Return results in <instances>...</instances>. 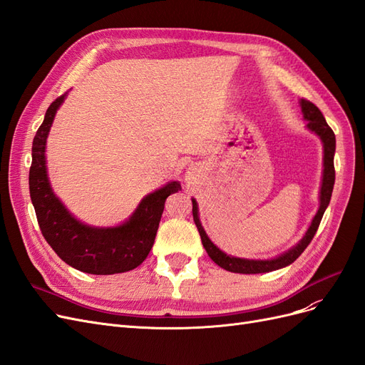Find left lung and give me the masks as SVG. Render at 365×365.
Returning <instances> with one entry per match:
<instances>
[{"label": "left lung", "instance_id": "left-lung-1", "mask_svg": "<svg viewBox=\"0 0 365 365\" xmlns=\"http://www.w3.org/2000/svg\"><path fill=\"white\" fill-rule=\"evenodd\" d=\"M302 111L304 118L309 121L307 128L322 138L323 146H324V172H323V184H322V196H319V208L318 213L315 215L311 227H309L307 233L302 239V242L298 245H295L292 250L288 252L282 254L280 257L272 259V260H247V259H237V257H230L225 252L220 251L216 245H213V242L210 240L205 235V231L200 222V217H197V205L196 201L192 200L193 202V220L197 227V231H200V236L202 240V245L216 264H219L220 268H224L230 272H240V274H259V272H269L280 269L283 267H288L294 260L302 256V252L307 248V245L311 244V240L314 239L317 230L319 227V222H322V217L326 212V208L330 202V196H332L334 190V184H335V165H334V155H335V134L334 130L330 129V126L326 123V118L323 117L322 111L312 103L306 101V98H302Z\"/></svg>", "mask_w": 365, "mask_h": 365}]
</instances>
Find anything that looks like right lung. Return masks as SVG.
<instances>
[{"mask_svg": "<svg viewBox=\"0 0 365 365\" xmlns=\"http://www.w3.org/2000/svg\"><path fill=\"white\" fill-rule=\"evenodd\" d=\"M65 94L48 106L31 146L29 187L41 233L65 263L82 272L106 275L130 271L148 257L164 202L170 193L181 190V185L173 181L148 195L128 222L115 228H93L76 220L51 192L43 155L50 126Z\"/></svg>", "mask_w": 365, "mask_h": 365, "instance_id": "right-lung-1", "label": "right lung"}]
</instances>
